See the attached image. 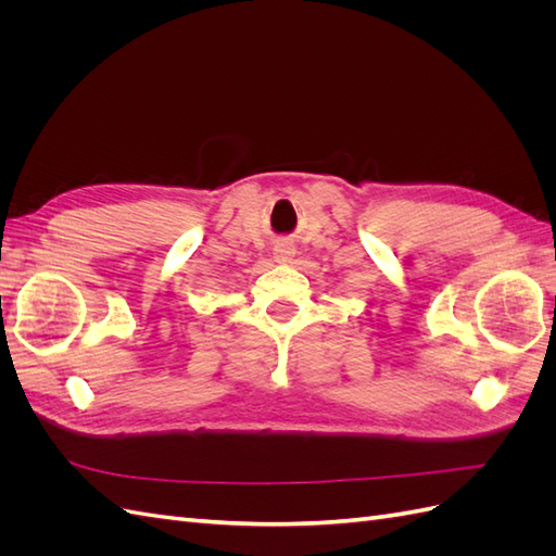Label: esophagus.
Wrapping results in <instances>:
<instances>
[{
    "label": "esophagus",
    "instance_id": "esophagus-1",
    "mask_svg": "<svg viewBox=\"0 0 556 556\" xmlns=\"http://www.w3.org/2000/svg\"><path fill=\"white\" fill-rule=\"evenodd\" d=\"M292 257H294V248L285 245V243L276 248V260H278V262H290Z\"/></svg>",
    "mask_w": 556,
    "mask_h": 556
}]
</instances>
